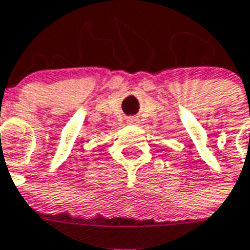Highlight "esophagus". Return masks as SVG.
Wrapping results in <instances>:
<instances>
[{
  "label": "esophagus",
  "mask_w": 250,
  "mask_h": 250,
  "mask_svg": "<svg viewBox=\"0 0 250 250\" xmlns=\"http://www.w3.org/2000/svg\"><path fill=\"white\" fill-rule=\"evenodd\" d=\"M127 123H128V125H138V123H139V119H138L136 116H128V118H127Z\"/></svg>",
  "instance_id": "esophagus-1"
}]
</instances>
